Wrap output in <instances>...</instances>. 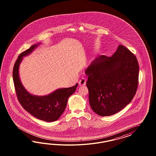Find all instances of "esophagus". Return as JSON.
I'll return each mask as SVG.
<instances>
[{"label":"esophagus","mask_w":156,"mask_h":156,"mask_svg":"<svg viewBox=\"0 0 156 156\" xmlns=\"http://www.w3.org/2000/svg\"><path fill=\"white\" fill-rule=\"evenodd\" d=\"M86 80L85 78H82L80 80H79V85L80 86L85 85L86 84Z\"/></svg>","instance_id":"1"}]
</instances>
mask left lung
Masks as SVG:
<instances>
[{"mask_svg":"<svg viewBox=\"0 0 156 156\" xmlns=\"http://www.w3.org/2000/svg\"><path fill=\"white\" fill-rule=\"evenodd\" d=\"M90 106L101 116L118 113L132 100L138 85L136 57L119 45L112 57L101 55L85 71Z\"/></svg>","mask_w":156,"mask_h":156,"instance_id":"8db88e82","label":"left lung"}]
</instances>
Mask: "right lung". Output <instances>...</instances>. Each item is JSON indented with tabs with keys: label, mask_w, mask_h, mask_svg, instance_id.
<instances>
[{
	"label": "right lung",
	"mask_w": 156,
	"mask_h": 156,
	"mask_svg": "<svg viewBox=\"0 0 156 156\" xmlns=\"http://www.w3.org/2000/svg\"><path fill=\"white\" fill-rule=\"evenodd\" d=\"M40 44L31 46L22 52L15 63L13 69V80L17 98L22 106L35 118L46 122L57 121L66 108L67 100L75 91L78 86L59 89L45 96L33 95L29 93L22 84L19 76V67L23 57L33 52Z\"/></svg>",
	"instance_id": "1"
}]
</instances>
